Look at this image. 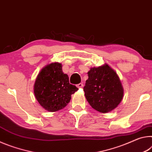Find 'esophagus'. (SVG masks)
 Wrapping results in <instances>:
<instances>
[{
  "label": "esophagus",
  "instance_id": "1",
  "mask_svg": "<svg viewBox=\"0 0 152 152\" xmlns=\"http://www.w3.org/2000/svg\"><path fill=\"white\" fill-rule=\"evenodd\" d=\"M77 87L78 88H81L82 87H83V83H79V84H77Z\"/></svg>",
  "mask_w": 152,
  "mask_h": 152
}]
</instances>
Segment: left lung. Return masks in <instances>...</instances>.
Listing matches in <instances>:
<instances>
[{"label":"left lung","instance_id":"1","mask_svg":"<svg viewBox=\"0 0 152 152\" xmlns=\"http://www.w3.org/2000/svg\"><path fill=\"white\" fill-rule=\"evenodd\" d=\"M83 90L87 100L97 111L110 112L123 99V89L116 73L108 64L91 68Z\"/></svg>","mask_w":152,"mask_h":152}]
</instances>
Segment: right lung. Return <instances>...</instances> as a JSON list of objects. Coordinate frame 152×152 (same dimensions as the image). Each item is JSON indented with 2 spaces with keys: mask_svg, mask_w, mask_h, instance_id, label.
Wrapping results in <instances>:
<instances>
[{
  "mask_svg": "<svg viewBox=\"0 0 152 152\" xmlns=\"http://www.w3.org/2000/svg\"><path fill=\"white\" fill-rule=\"evenodd\" d=\"M78 88L69 83L62 64L51 63L42 69L34 84V94L39 104L50 112H56L69 103L71 94Z\"/></svg>",
  "mask_w": 152,
  "mask_h": 152,
  "instance_id": "1",
  "label": "right lung"
}]
</instances>
